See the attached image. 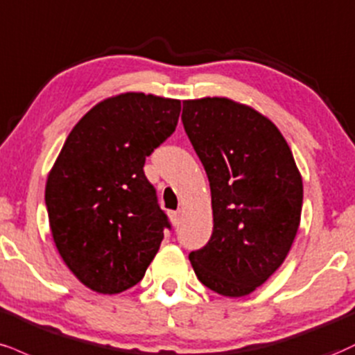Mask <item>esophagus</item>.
<instances>
[{"label": "esophagus", "mask_w": 355, "mask_h": 355, "mask_svg": "<svg viewBox=\"0 0 355 355\" xmlns=\"http://www.w3.org/2000/svg\"><path fill=\"white\" fill-rule=\"evenodd\" d=\"M168 216H170V221H172L173 226L180 225V220H182L180 211H168Z\"/></svg>", "instance_id": "obj_1"}]
</instances>
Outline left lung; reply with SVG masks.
<instances>
[{
    "mask_svg": "<svg viewBox=\"0 0 355 355\" xmlns=\"http://www.w3.org/2000/svg\"><path fill=\"white\" fill-rule=\"evenodd\" d=\"M183 127L208 175L213 233L190 261L200 283L241 297L283 264L296 238L302 178L277 127L226 97L183 101Z\"/></svg>",
    "mask_w": 355,
    "mask_h": 355,
    "instance_id": "8db88e82",
    "label": "left lung"
}]
</instances>
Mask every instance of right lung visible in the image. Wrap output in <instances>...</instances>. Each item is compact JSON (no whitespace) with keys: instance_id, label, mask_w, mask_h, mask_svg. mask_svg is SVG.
<instances>
[{"instance_id":"obj_1","label":"right lung","mask_w":355,"mask_h":355,"mask_svg":"<svg viewBox=\"0 0 355 355\" xmlns=\"http://www.w3.org/2000/svg\"><path fill=\"white\" fill-rule=\"evenodd\" d=\"M180 109L144 92L109 97L76 123L51 168L44 198L55 248L92 291L139 283L170 228L144 165L173 134Z\"/></svg>"}]
</instances>
